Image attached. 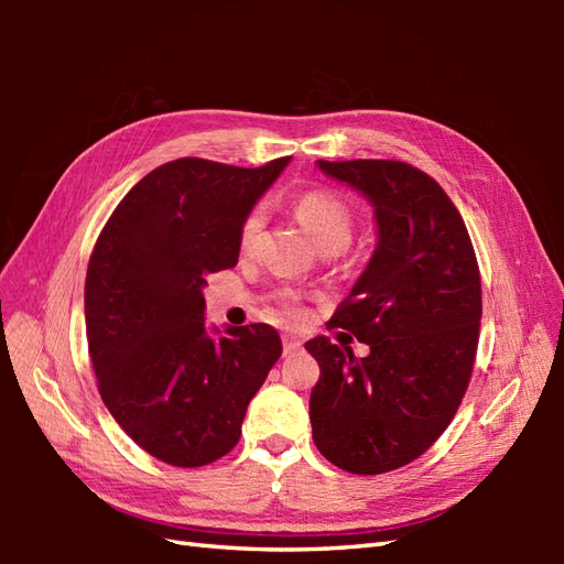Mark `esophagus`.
Masks as SVG:
<instances>
[{"instance_id": "obj_1", "label": "esophagus", "mask_w": 564, "mask_h": 564, "mask_svg": "<svg viewBox=\"0 0 564 564\" xmlns=\"http://www.w3.org/2000/svg\"><path fill=\"white\" fill-rule=\"evenodd\" d=\"M301 349V339L291 337V334H283V354H293Z\"/></svg>"}]
</instances>
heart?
I'll list each match as a JSON object with an SVG mask.
<instances>
[{
  "instance_id": "b5f03b06",
  "label": "heart",
  "mask_w": 564,
  "mask_h": 564,
  "mask_svg": "<svg viewBox=\"0 0 564 564\" xmlns=\"http://www.w3.org/2000/svg\"><path fill=\"white\" fill-rule=\"evenodd\" d=\"M295 213L305 225V230L313 235V239L322 249L339 251L349 245L351 232H354V213L349 208V203H346L339 194H334V191H325V188L305 191V194L295 203ZM261 223H263L261 208L251 210L247 215L242 230H239V245L245 249L254 247Z\"/></svg>"
}]
</instances>
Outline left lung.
I'll list each match as a JSON object with an SVG mask.
<instances>
[{"label":"left lung","mask_w":564,"mask_h":564,"mask_svg":"<svg viewBox=\"0 0 564 564\" xmlns=\"http://www.w3.org/2000/svg\"><path fill=\"white\" fill-rule=\"evenodd\" d=\"M317 170L368 200L378 242L329 319L370 354L327 337L305 344L322 370L313 438L341 470L380 475L419 458L458 410L480 337V271L460 213L424 172L392 160Z\"/></svg>","instance_id":"1"}]
</instances>
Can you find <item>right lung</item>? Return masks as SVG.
<instances>
[{
	"mask_svg": "<svg viewBox=\"0 0 564 564\" xmlns=\"http://www.w3.org/2000/svg\"><path fill=\"white\" fill-rule=\"evenodd\" d=\"M291 158L259 170L184 158L128 191L94 247L84 317L104 404L142 451L176 467L223 458L283 351L269 325L208 327V273Z\"/></svg>",
	"mask_w": 564,
	"mask_h": 564,
	"instance_id": "1",
	"label": "right lung"
}]
</instances>
